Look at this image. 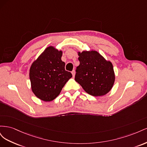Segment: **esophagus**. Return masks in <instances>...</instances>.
<instances>
[{
    "instance_id": "34e87169",
    "label": "esophagus",
    "mask_w": 147,
    "mask_h": 147,
    "mask_svg": "<svg viewBox=\"0 0 147 147\" xmlns=\"http://www.w3.org/2000/svg\"><path fill=\"white\" fill-rule=\"evenodd\" d=\"M72 74L73 77H75V70H73L72 72Z\"/></svg>"
}]
</instances>
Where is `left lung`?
<instances>
[{
	"label": "left lung",
	"instance_id": "8db88e82",
	"mask_svg": "<svg viewBox=\"0 0 147 147\" xmlns=\"http://www.w3.org/2000/svg\"><path fill=\"white\" fill-rule=\"evenodd\" d=\"M80 65L75 80L93 96H102L112 90L115 74L112 62L105 59L96 50L77 52Z\"/></svg>",
	"mask_w": 147,
	"mask_h": 147
}]
</instances>
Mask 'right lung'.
Segmentation results:
<instances>
[{
  "mask_svg": "<svg viewBox=\"0 0 147 147\" xmlns=\"http://www.w3.org/2000/svg\"><path fill=\"white\" fill-rule=\"evenodd\" d=\"M63 51L55 47H47L30 65L29 78L31 90L41 100L50 102L58 96L69 80L72 77L65 70L61 60Z\"/></svg>",
  "mask_w": 147,
  "mask_h": 147,
  "instance_id": "right-lung-1",
  "label": "right lung"
}]
</instances>
